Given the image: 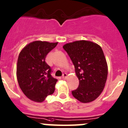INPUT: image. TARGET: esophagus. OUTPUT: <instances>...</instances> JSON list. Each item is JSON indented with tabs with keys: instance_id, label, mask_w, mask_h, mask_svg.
I'll list each match as a JSON object with an SVG mask.
<instances>
[{
	"instance_id": "1",
	"label": "esophagus",
	"mask_w": 128,
	"mask_h": 128,
	"mask_svg": "<svg viewBox=\"0 0 128 128\" xmlns=\"http://www.w3.org/2000/svg\"><path fill=\"white\" fill-rule=\"evenodd\" d=\"M67 77H68V74L66 72H64V74H62V78L63 79H66V78H67Z\"/></svg>"
}]
</instances>
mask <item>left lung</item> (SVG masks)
I'll return each instance as SVG.
<instances>
[{"label": "left lung", "mask_w": 128, "mask_h": 128, "mask_svg": "<svg viewBox=\"0 0 128 128\" xmlns=\"http://www.w3.org/2000/svg\"><path fill=\"white\" fill-rule=\"evenodd\" d=\"M74 66L79 86L72 91L73 97L84 103L94 101L105 86L108 65L101 47L86 40L76 41L63 46Z\"/></svg>", "instance_id": "8db88e82"}]
</instances>
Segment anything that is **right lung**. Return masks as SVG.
<instances>
[{
    "instance_id": "right-lung-1",
    "label": "right lung",
    "mask_w": 128,
    "mask_h": 128,
    "mask_svg": "<svg viewBox=\"0 0 128 128\" xmlns=\"http://www.w3.org/2000/svg\"><path fill=\"white\" fill-rule=\"evenodd\" d=\"M57 42L35 41L27 44L20 53L16 66L19 86L29 100L42 103L55 91L57 80L51 75V68L46 63L47 54Z\"/></svg>"
}]
</instances>
